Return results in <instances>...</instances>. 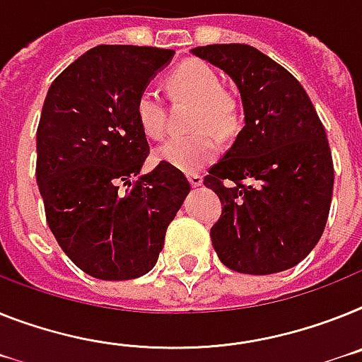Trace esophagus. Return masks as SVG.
I'll list each match as a JSON object with an SVG mask.
<instances>
[{"instance_id": "34e87169", "label": "esophagus", "mask_w": 362, "mask_h": 362, "mask_svg": "<svg viewBox=\"0 0 362 362\" xmlns=\"http://www.w3.org/2000/svg\"><path fill=\"white\" fill-rule=\"evenodd\" d=\"M187 178H189V184L193 187H199V186H202V182H204V178H202V175H199V173H191L189 176H187Z\"/></svg>"}]
</instances>
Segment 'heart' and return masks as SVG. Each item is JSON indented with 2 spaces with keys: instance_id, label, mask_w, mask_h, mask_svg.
<instances>
[{
  "instance_id": "1",
  "label": "heart",
  "mask_w": 362,
  "mask_h": 362,
  "mask_svg": "<svg viewBox=\"0 0 362 362\" xmlns=\"http://www.w3.org/2000/svg\"><path fill=\"white\" fill-rule=\"evenodd\" d=\"M171 88L176 95L186 97L197 105L191 129L184 136H173L154 151L158 162L169 163L184 173H195L218 156L221 144L213 134H235L241 124L239 106L233 97L223 92V84L214 69L189 60L171 75ZM138 127L147 138L158 139L165 132V106L154 86H145L134 101Z\"/></svg>"
}]
</instances>
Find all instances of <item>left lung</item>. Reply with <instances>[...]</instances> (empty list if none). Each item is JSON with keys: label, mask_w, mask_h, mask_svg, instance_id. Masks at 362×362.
Here are the masks:
<instances>
[{"label": "left lung", "mask_w": 362, "mask_h": 362, "mask_svg": "<svg viewBox=\"0 0 362 362\" xmlns=\"http://www.w3.org/2000/svg\"><path fill=\"white\" fill-rule=\"evenodd\" d=\"M191 53L223 69L241 93L245 127L204 186L221 199L211 228L218 259L243 274L298 265L322 238L333 195L326 130L302 84L247 44Z\"/></svg>", "instance_id": "1"}]
</instances>
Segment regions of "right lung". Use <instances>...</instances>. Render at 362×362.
Returning a JSON list of instances; mask_svg holds the SVG:
<instances>
[{
    "mask_svg": "<svg viewBox=\"0 0 362 362\" xmlns=\"http://www.w3.org/2000/svg\"><path fill=\"white\" fill-rule=\"evenodd\" d=\"M173 49L97 45L51 84L36 132V182L54 239L99 279H132L156 265L167 226L189 193L184 173H141L148 144L138 93Z\"/></svg>",
    "mask_w": 362,
    "mask_h": 362,
    "instance_id": "1",
    "label": "right lung"
}]
</instances>
